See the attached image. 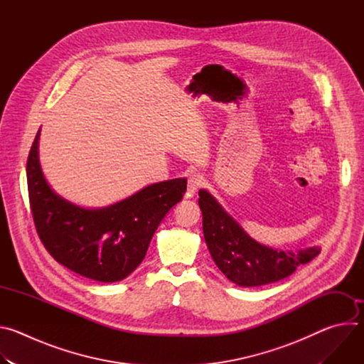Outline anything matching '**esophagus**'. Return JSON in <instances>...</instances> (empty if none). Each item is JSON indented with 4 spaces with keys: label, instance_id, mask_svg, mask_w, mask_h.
<instances>
[{
    "label": "esophagus",
    "instance_id": "esophagus-1",
    "mask_svg": "<svg viewBox=\"0 0 364 364\" xmlns=\"http://www.w3.org/2000/svg\"><path fill=\"white\" fill-rule=\"evenodd\" d=\"M203 186V177L200 174H191L188 177V186H187V196L193 197L196 191Z\"/></svg>",
    "mask_w": 364,
    "mask_h": 364
}]
</instances>
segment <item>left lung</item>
<instances>
[{
    "mask_svg": "<svg viewBox=\"0 0 364 364\" xmlns=\"http://www.w3.org/2000/svg\"><path fill=\"white\" fill-rule=\"evenodd\" d=\"M203 233L218 268L239 287H261L289 277L321 252L318 246L278 250L252 239L207 191H198Z\"/></svg>",
    "mask_w": 364,
    "mask_h": 364,
    "instance_id": "obj_1",
    "label": "left lung"
}]
</instances>
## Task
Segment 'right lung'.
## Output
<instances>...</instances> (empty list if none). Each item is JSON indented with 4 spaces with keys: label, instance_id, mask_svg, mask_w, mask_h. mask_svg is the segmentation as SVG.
<instances>
[{
    "label": "right lung",
    "instance_id": "obj_1",
    "mask_svg": "<svg viewBox=\"0 0 364 364\" xmlns=\"http://www.w3.org/2000/svg\"><path fill=\"white\" fill-rule=\"evenodd\" d=\"M40 129L27 160L33 220L47 252L68 269L99 282L127 278L145 257L164 216L187 190V178L144 187L99 209H86L56 194L38 160Z\"/></svg>",
    "mask_w": 364,
    "mask_h": 364
}]
</instances>
